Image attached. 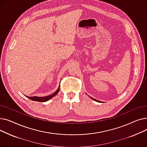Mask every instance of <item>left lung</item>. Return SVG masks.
I'll use <instances>...</instances> for the list:
<instances>
[{"label": "left lung", "instance_id": "1", "mask_svg": "<svg viewBox=\"0 0 147 147\" xmlns=\"http://www.w3.org/2000/svg\"><path fill=\"white\" fill-rule=\"evenodd\" d=\"M91 98V97H90ZM92 99H94V101H96V102H99V101H98V100H96V99H94V98H91Z\"/></svg>", "mask_w": 147, "mask_h": 147}]
</instances>
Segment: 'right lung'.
Masks as SVG:
<instances>
[{"label":"right lung","mask_w":147,"mask_h":147,"mask_svg":"<svg viewBox=\"0 0 147 147\" xmlns=\"http://www.w3.org/2000/svg\"><path fill=\"white\" fill-rule=\"evenodd\" d=\"M59 88H60V86H59L58 89L54 92V93L51 95H48V96H43V97H38V96H27L28 98H29L30 99L32 100V101H38V102H46L48 101L50 99H51L52 98H53V96H55L59 91Z\"/></svg>","instance_id":"add662e5"}]
</instances>
